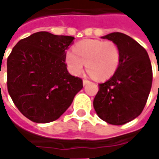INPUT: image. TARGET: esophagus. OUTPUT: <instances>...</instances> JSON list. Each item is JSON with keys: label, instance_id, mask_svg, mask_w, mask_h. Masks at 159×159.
<instances>
[{"label": "esophagus", "instance_id": "obj_1", "mask_svg": "<svg viewBox=\"0 0 159 159\" xmlns=\"http://www.w3.org/2000/svg\"><path fill=\"white\" fill-rule=\"evenodd\" d=\"M89 83V80H86V79H84L83 81V85H84V86H85V85H86V84H88V83Z\"/></svg>", "mask_w": 159, "mask_h": 159}]
</instances>
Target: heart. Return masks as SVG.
Masks as SVG:
<instances>
[{"label":"heart","mask_w":159,"mask_h":159,"mask_svg":"<svg viewBox=\"0 0 159 159\" xmlns=\"http://www.w3.org/2000/svg\"><path fill=\"white\" fill-rule=\"evenodd\" d=\"M120 51L111 41L83 40L66 53V63L70 72L79 76L84 64L88 72L96 80H106L116 72L120 63Z\"/></svg>","instance_id":"b5f03b06"}]
</instances>
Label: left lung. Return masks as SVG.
Segmentation results:
<instances>
[{
    "instance_id": "1",
    "label": "left lung",
    "mask_w": 159,
    "mask_h": 159,
    "mask_svg": "<svg viewBox=\"0 0 159 159\" xmlns=\"http://www.w3.org/2000/svg\"><path fill=\"white\" fill-rule=\"evenodd\" d=\"M116 43L120 63L113 76L100 83L93 108L100 118L113 125H123L140 115L146 106L152 83V69L143 47L123 33L102 36Z\"/></svg>"
}]
</instances>
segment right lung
<instances>
[{
  "label": "right lung",
  "instance_id": "1",
  "mask_svg": "<svg viewBox=\"0 0 159 159\" xmlns=\"http://www.w3.org/2000/svg\"><path fill=\"white\" fill-rule=\"evenodd\" d=\"M74 37L47 31L20 40L7 58V90L19 111L38 123L55 121L83 89V80L66 68Z\"/></svg>",
  "mask_w": 159,
  "mask_h": 159
}]
</instances>
